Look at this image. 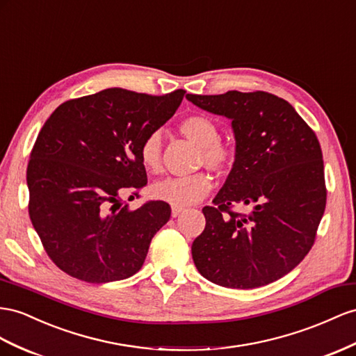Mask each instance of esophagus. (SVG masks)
Returning a JSON list of instances; mask_svg holds the SVG:
<instances>
[{"label":"esophagus","instance_id":"esophagus-1","mask_svg":"<svg viewBox=\"0 0 356 356\" xmlns=\"http://www.w3.org/2000/svg\"><path fill=\"white\" fill-rule=\"evenodd\" d=\"M181 212H184V207H179V206H172V207H171V216H172V218L179 216Z\"/></svg>","mask_w":356,"mask_h":356}]
</instances>
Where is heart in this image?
Listing matches in <instances>:
<instances>
[{
  "mask_svg": "<svg viewBox=\"0 0 356 356\" xmlns=\"http://www.w3.org/2000/svg\"><path fill=\"white\" fill-rule=\"evenodd\" d=\"M180 134L200 147L198 162L213 171H225L234 161V150L229 144L220 141V127L211 117L193 114L179 123ZM140 159L144 168L158 175L162 170V138L159 132H152L140 145ZM212 177L207 172H195L191 176L167 177L156 181L150 189L152 197L171 206L195 204L211 193Z\"/></svg>",
  "mask_w": 356,
  "mask_h": 356,
  "instance_id": "obj_1",
  "label": "heart"
}]
</instances>
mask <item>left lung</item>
<instances>
[{"instance_id": "left-lung-1", "label": "left lung", "mask_w": 356, "mask_h": 356, "mask_svg": "<svg viewBox=\"0 0 356 356\" xmlns=\"http://www.w3.org/2000/svg\"><path fill=\"white\" fill-rule=\"evenodd\" d=\"M232 120L234 162L203 207L206 227L193 242L198 272L218 286L256 289L295 269L312 250L325 204L321 144L287 100L265 91L186 95ZM250 205L252 213L229 211Z\"/></svg>"}]
</instances>
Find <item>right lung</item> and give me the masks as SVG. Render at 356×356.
<instances>
[{
	"label": "right lung",
	"instance_id": "right-lung-1",
	"mask_svg": "<svg viewBox=\"0 0 356 356\" xmlns=\"http://www.w3.org/2000/svg\"><path fill=\"white\" fill-rule=\"evenodd\" d=\"M184 95L106 88L61 104L43 124L26 168L29 212L63 272L100 284L141 269L171 209L149 202L132 211L122 197L147 184L140 145L175 115Z\"/></svg>",
	"mask_w": 356,
	"mask_h": 356
}]
</instances>
